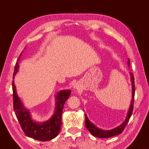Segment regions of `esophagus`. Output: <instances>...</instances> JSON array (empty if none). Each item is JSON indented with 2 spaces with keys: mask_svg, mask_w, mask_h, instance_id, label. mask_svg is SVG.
Segmentation results:
<instances>
[{
  "mask_svg": "<svg viewBox=\"0 0 149 149\" xmlns=\"http://www.w3.org/2000/svg\"><path fill=\"white\" fill-rule=\"evenodd\" d=\"M74 89H79V85H78V84H75V85H74Z\"/></svg>",
  "mask_w": 149,
  "mask_h": 149,
  "instance_id": "esophagus-1",
  "label": "esophagus"
}]
</instances>
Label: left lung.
<instances>
[{
  "instance_id": "obj_1",
  "label": "left lung",
  "mask_w": 149,
  "mask_h": 149,
  "mask_svg": "<svg viewBox=\"0 0 149 149\" xmlns=\"http://www.w3.org/2000/svg\"><path fill=\"white\" fill-rule=\"evenodd\" d=\"M127 65L128 66H130V60L128 58L127 60ZM130 77H131V81H132V100H131V103L129 109H128L127 116H126V118L122 124L117 126L116 127L114 128V129L110 130H104L100 128L97 127L95 125L91 122L87 118V114H85V126H86L87 129L89 131L91 134L95 136V137H99V138H108L111 137L113 136H116L117 135H119L123 131L125 127L127 125V122H129L130 118H131L132 115L133 109V102H134V96H135V82H134V76L132 73H130Z\"/></svg>"
}]
</instances>
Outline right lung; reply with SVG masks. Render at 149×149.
I'll return each instance as SVG.
<instances>
[{
  "mask_svg": "<svg viewBox=\"0 0 149 149\" xmlns=\"http://www.w3.org/2000/svg\"><path fill=\"white\" fill-rule=\"evenodd\" d=\"M21 55L22 53L17 59V62L19 61ZM18 70L19 64L17 62L14 68L13 79L18 72ZM12 90L14 110L25 134L27 137L40 141H48L56 137L61 129L62 110L65 101L70 97L71 91L70 89H64L58 92L55 96L56 107L53 115L50 119L45 122H38L33 119L30 111L26 108L20 100L16 93L14 80L12 81Z\"/></svg>",
  "mask_w": 149,
  "mask_h": 149,
  "instance_id": "1",
  "label": "right lung"
}]
</instances>
